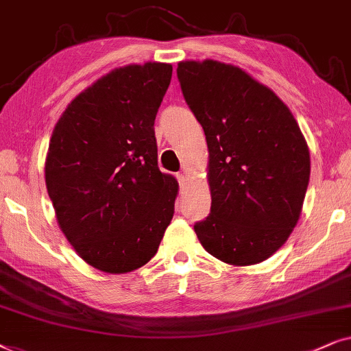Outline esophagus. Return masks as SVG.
I'll return each instance as SVG.
<instances>
[{"label":"esophagus","instance_id":"34e87169","mask_svg":"<svg viewBox=\"0 0 351 351\" xmlns=\"http://www.w3.org/2000/svg\"><path fill=\"white\" fill-rule=\"evenodd\" d=\"M176 178H178L180 184H183L184 181H186V175H184V173H178V175H176Z\"/></svg>","mask_w":351,"mask_h":351}]
</instances>
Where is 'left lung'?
I'll list each match as a JSON object with an SVG mask.
<instances>
[{"instance_id": "left-lung-1", "label": "left lung", "mask_w": 351, "mask_h": 351, "mask_svg": "<svg viewBox=\"0 0 351 351\" xmlns=\"http://www.w3.org/2000/svg\"><path fill=\"white\" fill-rule=\"evenodd\" d=\"M176 73L208 146L212 207L195 234L224 263H261L300 218L310 181L300 127L276 93L236 65L183 60Z\"/></svg>"}]
</instances>
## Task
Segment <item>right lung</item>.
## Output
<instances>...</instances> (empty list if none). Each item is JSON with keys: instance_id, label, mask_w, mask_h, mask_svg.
Masks as SVG:
<instances>
[{"instance_id": "1", "label": "right lung", "mask_w": 351, "mask_h": 351, "mask_svg": "<svg viewBox=\"0 0 351 351\" xmlns=\"http://www.w3.org/2000/svg\"><path fill=\"white\" fill-rule=\"evenodd\" d=\"M170 64L114 69L56 123L45 180L60 231L88 265L112 274L141 268L175 212L178 183L157 165L154 121Z\"/></svg>"}]
</instances>
